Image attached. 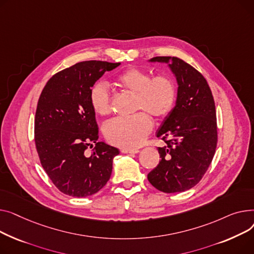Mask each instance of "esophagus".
Instances as JSON below:
<instances>
[{
	"label": "esophagus",
	"mask_w": 254,
	"mask_h": 254,
	"mask_svg": "<svg viewBox=\"0 0 254 254\" xmlns=\"http://www.w3.org/2000/svg\"><path fill=\"white\" fill-rule=\"evenodd\" d=\"M121 152L123 154H137L139 150H137V148H122Z\"/></svg>",
	"instance_id": "obj_1"
}]
</instances>
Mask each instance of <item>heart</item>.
<instances>
[{
	"instance_id": "b5f03b06",
	"label": "heart",
	"mask_w": 254,
	"mask_h": 254,
	"mask_svg": "<svg viewBox=\"0 0 254 254\" xmlns=\"http://www.w3.org/2000/svg\"><path fill=\"white\" fill-rule=\"evenodd\" d=\"M116 83L125 90L135 94L133 110L137 112L130 117L119 118L103 128L107 139L118 146L134 148L139 146L153 128L152 115L159 120L167 118L173 111L177 99V88L167 74L152 76L147 70L129 67L119 73ZM93 111L106 117L112 113V99L108 86L98 82L89 91Z\"/></svg>"
}]
</instances>
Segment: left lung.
<instances>
[{"instance_id":"1","label":"left lung","mask_w":254,"mask_h":254,"mask_svg":"<svg viewBox=\"0 0 254 254\" xmlns=\"http://www.w3.org/2000/svg\"><path fill=\"white\" fill-rule=\"evenodd\" d=\"M178 83L176 104L157 136L166 142L158 147L161 161L147 180L164 192L195 187L212 162L217 145L215 103L203 74L178 57L157 56L151 62L169 63Z\"/></svg>"}]
</instances>
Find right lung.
I'll list each match as a JSON object with an SVG mask.
<instances>
[{"mask_svg": "<svg viewBox=\"0 0 254 254\" xmlns=\"http://www.w3.org/2000/svg\"><path fill=\"white\" fill-rule=\"evenodd\" d=\"M119 65L101 61L78 63L53 74L39 97L36 148L44 170L65 195L89 197L110 180L119 150L97 142L98 126L89 91L104 72ZM89 146L91 154L85 152Z\"/></svg>", "mask_w": 254, "mask_h": 254, "instance_id": "1", "label": "right lung"}]
</instances>
